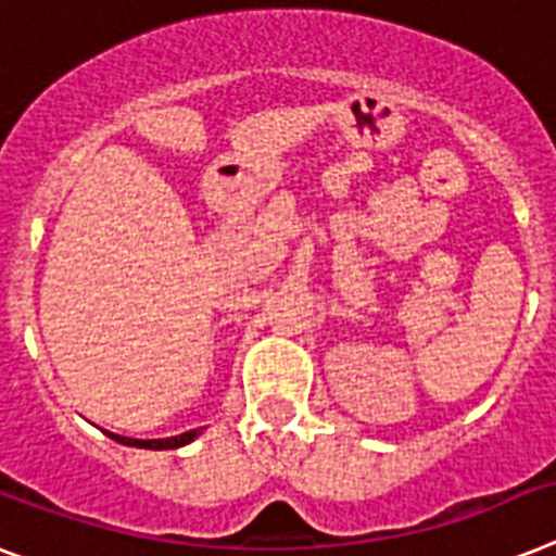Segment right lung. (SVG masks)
Listing matches in <instances>:
<instances>
[{"label": "right lung", "instance_id": "add662e5", "mask_svg": "<svg viewBox=\"0 0 556 556\" xmlns=\"http://www.w3.org/2000/svg\"><path fill=\"white\" fill-rule=\"evenodd\" d=\"M114 440L125 442V445H139V448H153V451H165V448H179L185 442H191L197 437V431H185L179 437H168V440H130V437H119V434H111Z\"/></svg>", "mask_w": 556, "mask_h": 556}]
</instances>
